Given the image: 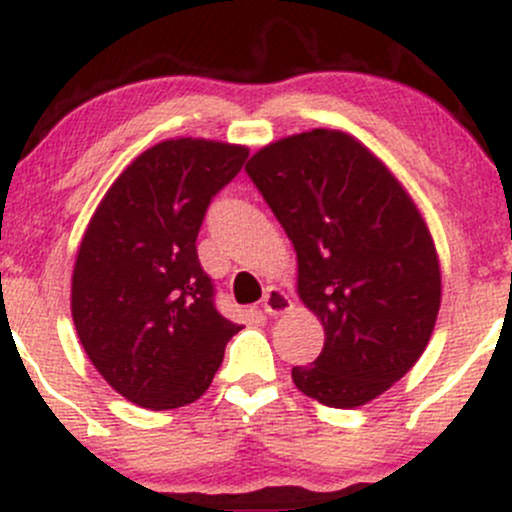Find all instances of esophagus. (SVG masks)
Returning a JSON list of instances; mask_svg holds the SVG:
<instances>
[{"mask_svg": "<svg viewBox=\"0 0 512 512\" xmlns=\"http://www.w3.org/2000/svg\"><path fill=\"white\" fill-rule=\"evenodd\" d=\"M261 307L266 315H283V312H288L290 307H293V300H290L280 288H268L261 300Z\"/></svg>", "mask_w": 512, "mask_h": 512, "instance_id": "34e87169", "label": "esophagus"}]
</instances>
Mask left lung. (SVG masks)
Wrapping results in <instances>:
<instances>
[{"mask_svg":"<svg viewBox=\"0 0 512 512\" xmlns=\"http://www.w3.org/2000/svg\"><path fill=\"white\" fill-rule=\"evenodd\" d=\"M298 254V295L324 327L293 381L329 408H359L420 359L442 300L425 219L395 175L344 131L312 129L246 163Z\"/></svg>","mask_w":512,"mask_h":512,"instance_id":"1","label":"left lung"}]
</instances>
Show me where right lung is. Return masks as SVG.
Returning a JSON list of instances; mask_svg holds the SVG:
<instances>
[{
	"label": "right lung",
	"mask_w": 512,
	"mask_h": 512,
	"mask_svg": "<svg viewBox=\"0 0 512 512\" xmlns=\"http://www.w3.org/2000/svg\"><path fill=\"white\" fill-rule=\"evenodd\" d=\"M249 148L170 139L141 153L92 214L75 258L73 322L104 381L148 410L195 403L239 332L214 307L197 234Z\"/></svg>",
	"instance_id": "add662e5"
}]
</instances>
